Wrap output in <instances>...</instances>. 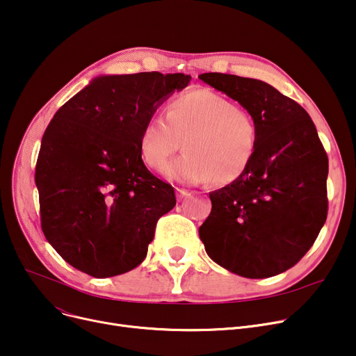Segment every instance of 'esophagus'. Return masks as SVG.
I'll return each mask as SVG.
<instances>
[{"label": "esophagus", "mask_w": 356, "mask_h": 356, "mask_svg": "<svg viewBox=\"0 0 356 356\" xmlns=\"http://www.w3.org/2000/svg\"><path fill=\"white\" fill-rule=\"evenodd\" d=\"M176 195H177L179 199H184V197L191 196V192L186 191V189H181V188H177V189H176Z\"/></svg>", "instance_id": "1"}]
</instances>
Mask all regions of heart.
Returning <instances> with one entry per match:
<instances>
[{
	"label": "heart",
	"mask_w": 356,
	"mask_h": 356,
	"mask_svg": "<svg viewBox=\"0 0 356 356\" xmlns=\"http://www.w3.org/2000/svg\"><path fill=\"white\" fill-rule=\"evenodd\" d=\"M180 143L184 154L168 165V179L228 186L250 170L259 133L244 105L209 88H197L176 95L165 117L157 114L144 122L138 140L143 161L163 172Z\"/></svg>",
	"instance_id": "1"
}]
</instances>
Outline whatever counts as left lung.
Wrapping results in <instances>:
<instances>
[{
  "label": "left lung",
  "instance_id": "left-lung-1",
  "mask_svg": "<svg viewBox=\"0 0 356 356\" xmlns=\"http://www.w3.org/2000/svg\"><path fill=\"white\" fill-rule=\"evenodd\" d=\"M199 79L254 115L259 147L238 181L211 192V215L199 228L208 255L247 278L284 273L312 248L327 216L329 160L316 127L271 85L227 73Z\"/></svg>",
  "mask_w": 356,
  "mask_h": 356
}]
</instances>
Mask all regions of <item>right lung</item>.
I'll return each mask as SVG.
<instances>
[{
  "label": "right lung",
  "instance_id": "add662e5",
  "mask_svg": "<svg viewBox=\"0 0 356 356\" xmlns=\"http://www.w3.org/2000/svg\"><path fill=\"white\" fill-rule=\"evenodd\" d=\"M189 74L141 72L93 79L56 112L35 163L40 222L49 244L97 278L140 266L175 189L143 163L144 122Z\"/></svg>",
  "mask_w": 356,
  "mask_h": 356
}]
</instances>
